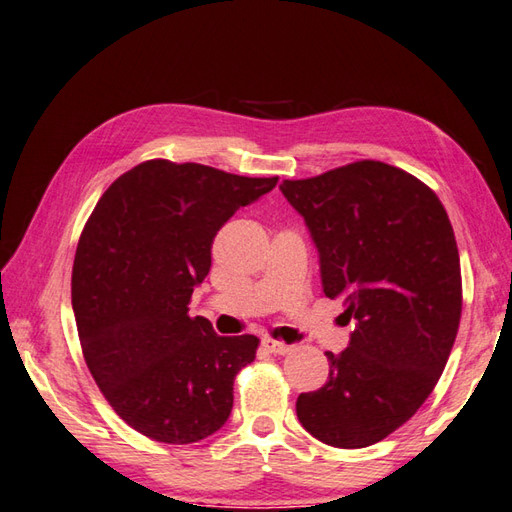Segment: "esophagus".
Instances as JSON below:
<instances>
[{"label":"esophagus","mask_w":512,"mask_h":512,"mask_svg":"<svg viewBox=\"0 0 512 512\" xmlns=\"http://www.w3.org/2000/svg\"><path fill=\"white\" fill-rule=\"evenodd\" d=\"M263 346H265L267 352H271V355H287V352L293 350L291 344L276 342V339H271V337H265V339H263Z\"/></svg>","instance_id":"obj_1"}]
</instances>
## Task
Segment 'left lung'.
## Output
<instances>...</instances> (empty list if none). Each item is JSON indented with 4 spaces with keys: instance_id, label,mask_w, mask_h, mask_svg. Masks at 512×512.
I'll list each match as a JSON object with an SVG mask.
<instances>
[{
    "instance_id": "obj_1",
    "label": "left lung",
    "mask_w": 512,
    "mask_h": 512,
    "mask_svg": "<svg viewBox=\"0 0 512 512\" xmlns=\"http://www.w3.org/2000/svg\"><path fill=\"white\" fill-rule=\"evenodd\" d=\"M320 256L326 298L355 324L326 352L328 379L298 396L302 427L324 445L361 449L410 420L438 383L458 335L456 236L436 192L401 168L363 160L282 181Z\"/></svg>"
}]
</instances>
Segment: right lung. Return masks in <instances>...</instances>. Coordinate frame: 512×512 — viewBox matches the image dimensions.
Masks as SVG:
<instances>
[{
    "mask_svg": "<svg viewBox=\"0 0 512 512\" xmlns=\"http://www.w3.org/2000/svg\"><path fill=\"white\" fill-rule=\"evenodd\" d=\"M278 177L151 160L118 177L78 241L72 306L87 368L116 414L146 438L190 445L219 431L254 335L221 337L190 317L212 241Z\"/></svg>",
    "mask_w": 512,
    "mask_h": 512,
    "instance_id": "add662e5",
    "label": "right lung"
}]
</instances>
